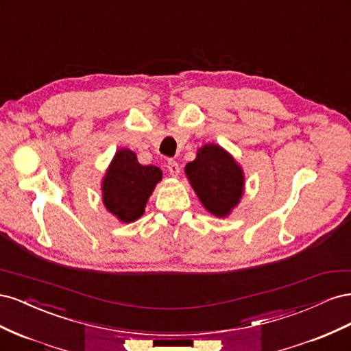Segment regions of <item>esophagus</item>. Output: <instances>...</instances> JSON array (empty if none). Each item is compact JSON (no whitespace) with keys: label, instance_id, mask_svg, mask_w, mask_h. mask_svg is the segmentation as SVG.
Instances as JSON below:
<instances>
[{"label":"esophagus","instance_id":"34e87169","mask_svg":"<svg viewBox=\"0 0 351 351\" xmlns=\"http://www.w3.org/2000/svg\"><path fill=\"white\" fill-rule=\"evenodd\" d=\"M167 168H168V173L171 174L173 177H177L180 174V167L178 164L174 161V159H169L168 164H167Z\"/></svg>","mask_w":351,"mask_h":351}]
</instances>
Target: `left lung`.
I'll use <instances>...</instances> for the list:
<instances>
[{
    "instance_id": "left-lung-1",
    "label": "left lung",
    "mask_w": 351,
    "mask_h": 351,
    "mask_svg": "<svg viewBox=\"0 0 351 351\" xmlns=\"http://www.w3.org/2000/svg\"><path fill=\"white\" fill-rule=\"evenodd\" d=\"M184 173L202 205L212 215L226 218L243 196L244 174L241 167L219 145L206 143L197 149L196 159Z\"/></svg>"
}]
</instances>
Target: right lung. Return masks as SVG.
Here are the masks:
<instances>
[{
    "mask_svg": "<svg viewBox=\"0 0 351 351\" xmlns=\"http://www.w3.org/2000/svg\"><path fill=\"white\" fill-rule=\"evenodd\" d=\"M162 171L155 165H142L130 149H119L102 180V202L121 222H133L145 212L146 202Z\"/></svg>",
    "mask_w": 351,
    "mask_h": 351,
    "instance_id": "1",
    "label": "right lung"
}]
</instances>
